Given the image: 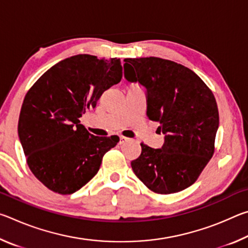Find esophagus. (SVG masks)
<instances>
[{
  "mask_svg": "<svg viewBox=\"0 0 248 248\" xmlns=\"http://www.w3.org/2000/svg\"><path fill=\"white\" fill-rule=\"evenodd\" d=\"M129 141V138L127 137H124V136H120V144L125 143V142Z\"/></svg>",
  "mask_w": 248,
  "mask_h": 248,
  "instance_id": "1",
  "label": "esophagus"
}]
</instances>
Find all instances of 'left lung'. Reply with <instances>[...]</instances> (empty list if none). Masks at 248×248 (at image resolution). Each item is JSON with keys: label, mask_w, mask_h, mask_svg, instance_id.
Here are the masks:
<instances>
[{"label": "left lung", "mask_w": 248, "mask_h": 248, "mask_svg": "<svg viewBox=\"0 0 248 248\" xmlns=\"http://www.w3.org/2000/svg\"><path fill=\"white\" fill-rule=\"evenodd\" d=\"M124 78L146 89L150 120L165 134L162 149L141 143L131 167L150 190L161 195L194 184L215 153L219 110L215 95L194 71L161 58L124 59Z\"/></svg>", "instance_id": "8db88e82"}]
</instances>
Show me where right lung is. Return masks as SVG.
Segmentation results:
<instances>
[{"instance_id": "obj_1", "label": "right lung", "mask_w": 248, "mask_h": 248, "mask_svg": "<svg viewBox=\"0 0 248 248\" xmlns=\"http://www.w3.org/2000/svg\"><path fill=\"white\" fill-rule=\"evenodd\" d=\"M123 78L120 59L78 54L58 62L29 89L18 137L35 177L60 195L78 191L97 174L117 136L95 137L79 117Z\"/></svg>"}]
</instances>
